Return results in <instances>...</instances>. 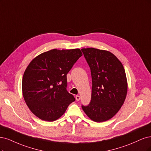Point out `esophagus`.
<instances>
[{"label":"esophagus","instance_id":"1","mask_svg":"<svg viewBox=\"0 0 151 151\" xmlns=\"http://www.w3.org/2000/svg\"><path fill=\"white\" fill-rule=\"evenodd\" d=\"M76 100L77 101H79V100H80V96L79 95H76Z\"/></svg>","mask_w":151,"mask_h":151}]
</instances>
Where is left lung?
I'll list each match as a JSON object with an SVG mask.
<instances>
[{
    "label": "left lung",
    "mask_w": 151,
    "mask_h": 151,
    "mask_svg": "<svg viewBox=\"0 0 151 151\" xmlns=\"http://www.w3.org/2000/svg\"><path fill=\"white\" fill-rule=\"evenodd\" d=\"M81 51L90 68L91 99L82 109L96 122L109 120L118 112L127 93V80L120 61L109 51L93 47Z\"/></svg>",
    "instance_id": "left-lung-1"
}]
</instances>
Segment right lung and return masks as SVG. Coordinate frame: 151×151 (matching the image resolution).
Returning a JSON list of instances; mask_svg holds the SVG:
<instances>
[{"label":"right lung","mask_w":151,"mask_h":151,"mask_svg":"<svg viewBox=\"0 0 151 151\" xmlns=\"http://www.w3.org/2000/svg\"><path fill=\"white\" fill-rule=\"evenodd\" d=\"M82 55L78 48L53 49L30 62L22 77V91L24 101L37 117L56 120L75 100L66 90V75Z\"/></svg>","instance_id":"1"}]
</instances>
